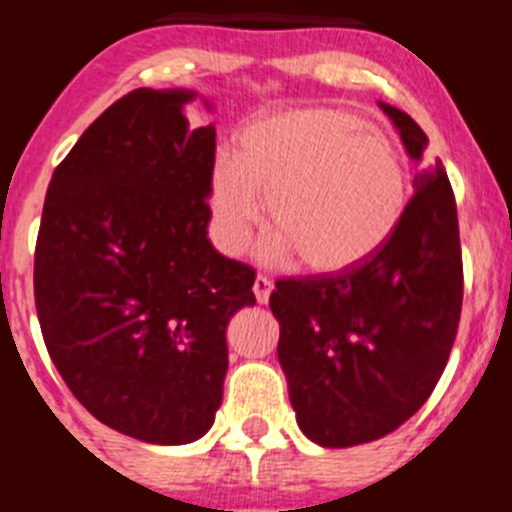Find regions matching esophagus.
Here are the masks:
<instances>
[{"label": "esophagus", "mask_w": 512, "mask_h": 512, "mask_svg": "<svg viewBox=\"0 0 512 512\" xmlns=\"http://www.w3.org/2000/svg\"><path fill=\"white\" fill-rule=\"evenodd\" d=\"M271 289H274V282H271L266 274H259V277H256V282H253V295H256L259 305H266V302H269Z\"/></svg>", "instance_id": "esophagus-1"}]
</instances>
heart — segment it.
Masks as SVG:
<instances>
[{
  "label": "heart",
  "mask_w": 512,
  "mask_h": 512,
  "mask_svg": "<svg viewBox=\"0 0 512 512\" xmlns=\"http://www.w3.org/2000/svg\"><path fill=\"white\" fill-rule=\"evenodd\" d=\"M238 151L217 153L207 179L212 238L238 253L266 215L269 259L300 253L318 274L372 259L400 228L410 184L382 130L341 107H297L246 122Z\"/></svg>",
  "instance_id": "1"
}]
</instances>
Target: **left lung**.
Masks as SVG:
<instances>
[{
  "label": "left lung",
  "mask_w": 512,
  "mask_h": 512,
  "mask_svg": "<svg viewBox=\"0 0 512 512\" xmlns=\"http://www.w3.org/2000/svg\"><path fill=\"white\" fill-rule=\"evenodd\" d=\"M379 107L415 164L400 228L364 264L279 279L269 297L297 425L325 449L377 441L418 413L446 369L464 297L446 169L413 117Z\"/></svg>",
  "instance_id": "obj_1"
}]
</instances>
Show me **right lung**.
<instances>
[{
    "instance_id": "right-lung-1",
    "label": "right lung",
    "mask_w": 512,
    "mask_h": 512,
    "mask_svg": "<svg viewBox=\"0 0 512 512\" xmlns=\"http://www.w3.org/2000/svg\"><path fill=\"white\" fill-rule=\"evenodd\" d=\"M194 99L135 89L107 107L53 171L35 246L58 374L99 423L158 446L210 431L225 330L256 305V271L207 238L215 125L189 128Z\"/></svg>"
}]
</instances>
